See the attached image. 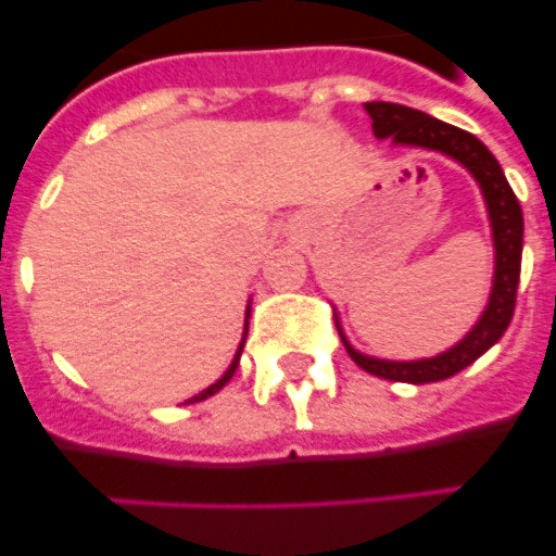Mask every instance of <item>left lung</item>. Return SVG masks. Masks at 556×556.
<instances>
[{"label":"left lung","mask_w":556,"mask_h":556,"mask_svg":"<svg viewBox=\"0 0 556 556\" xmlns=\"http://www.w3.org/2000/svg\"><path fill=\"white\" fill-rule=\"evenodd\" d=\"M367 116L372 119L376 139H390L392 147H420V150L443 152L448 159L459 161L479 184L484 203H488L490 228L495 244V275L490 289L488 308L481 312L479 323L468 331V337L448 348L434 358H417V362H390V358H372L358 353L339 328V337L345 342L348 356L370 376L406 381V384H429L456 376L476 358L498 342L507 331L515 312V292L520 281V253H523V214L515 191L509 189L504 169L495 161L493 152L476 139L473 132L440 122L434 116L415 108L397 105V102H365Z\"/></svg>","instance_id":"8db88e82"}]
</instances>
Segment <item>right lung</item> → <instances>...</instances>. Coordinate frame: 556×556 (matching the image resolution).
<instances>
[{
  "mask_svg": "<svg viewBox=\"0 0 556 556\" xmlns=\"http://www.w3.org/2000/svg\"><path fill=\"white\" fill-rule=\"evenodd\" d=\"M248 312H250V308H248ZM244 337H248V323H244ZM242 348H244V339H242V345H239V351H236V356H233V362H230V367H228V370H225V376L219 378V381H214V384H211L208 390H203V392H200V395L191 397L189 404H198V401H205V397L214 395V392H219V390H223L225 384H228L230 378H233L236 367H239V356H242Z\"/></svg>",
  "mask_w": 556,
  "mask_h": 556,
  "instance_id": "right-lung-1",
  "label": "right lung"
}]
</instances>
